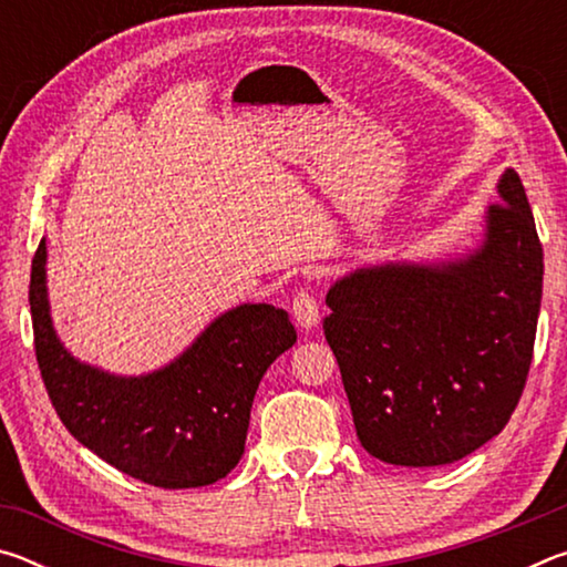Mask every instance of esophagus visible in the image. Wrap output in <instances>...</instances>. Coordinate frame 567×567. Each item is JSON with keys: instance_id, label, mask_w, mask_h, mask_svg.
<instances>
[{"instance_id": "esophagus-1", "label": "esophagus", "mask_w": 567, "mask_h": 567, "mask_svg": "<svg viewBox=\"0 0 567 567\" xmlns=\"http://www.w3.org/2000/svg\"><path fill=\"white\" fill-rule=\"evenodd\" d=\"M292 318L295 324L305 332H310L315 324L320 322V307L318 300L310 292H297L292 300Z\"/></svg>"}]
</instances>
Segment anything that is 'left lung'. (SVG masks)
<instances>
[{"mask_svg": "<svg viewBox=\"0 0 567 567\" xmlns=\"http://www.w3.org/2000/svg\"><path fill=\"white\" fill-rule=\"evenodd\" d=\"M497 205L463 252L354 267L328 290L360 445L402 467H435L493 440L520 400L543 297V247L507 167Z\"/></svg>", "mask_w": 567, "mask_h": 567, "instance_id": "1", "label": "left lung"}]
</instances>
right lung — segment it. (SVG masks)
I'll return each mask as SVG.
<instances>
[{
    "label": "right lung",
    "mask_w": 567,
    "mask_h": 567,
    "mask_svg": "<svg viewBox=\"0 0 567 567\" xmlns=\"http://www.w3.org/2000/svg\"><path fill=\"white\" fill-rule=\"evenodd\" d=\"M30 307L37 362L64 427L104 463L165 491L213 485L233 473L257 385L297 342L285 310L245 302L217 315L157 370H102L74 358L54 330L47 239L32 260Z\"/></svg>",
    "instance_id": "1"
}]
</instances>
